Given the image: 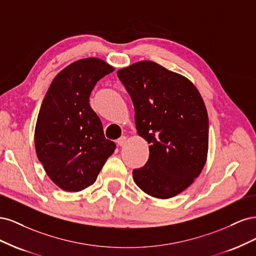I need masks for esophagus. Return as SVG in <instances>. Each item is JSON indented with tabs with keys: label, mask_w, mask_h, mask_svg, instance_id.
<instances>
[{
	"label": "esophagus",
	"mask_w": 256,
	"mask_h": 256,
	"mask_svg": "<svg viewBox=\"0 0 256 256\" xmlns=\"http://www.w3.org/2000/svg\"><path fill=\"white\" fill-rule=\"evenodd\" d=\"M118 144L120 145V146H122V145H125L126 144V142H127V136H122L118 141Z\"/></svg>",
	"instance_id": "34e87169"
}]
</instances>
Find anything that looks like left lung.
<instances>
[{
	"label": "left lung",
	"instance_id": "8db88e82",
	"mask_svg": "<svg viewBox=\"0 0 256 256\" xmlns=\"http://www.w3.org/2000/svg\"><path fill=\"white\" fill-rule=\"evenodd\" d=\"M134 106L138 134L150 143L146 164L134 170L136 186L166 200L187 189L208 154V114L188 78L154 62L140 60L118 70Z\"/></svg>",
	"mask_w": 256,
	"mask_h": 256
}]
</instances>
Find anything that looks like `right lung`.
Listing matches in <instances>:
<instances>
[{"label":"right lung","instance_id":"right-lung-1","mask_svg":"<svg viewBox=\"0 0 256 256\" xmlns=\"http://www.w3.org/2000/svg\"><path fill=\"white\" fill-rule=\"evenodd\" d=\"M114 70L102 58H86L69 64L53 79L35 126V150L50 180L69 192L96 182L115 143L90 106L97 81Z\"/></svg>","mask_w":256,"mask_h":256}]
</instances>
